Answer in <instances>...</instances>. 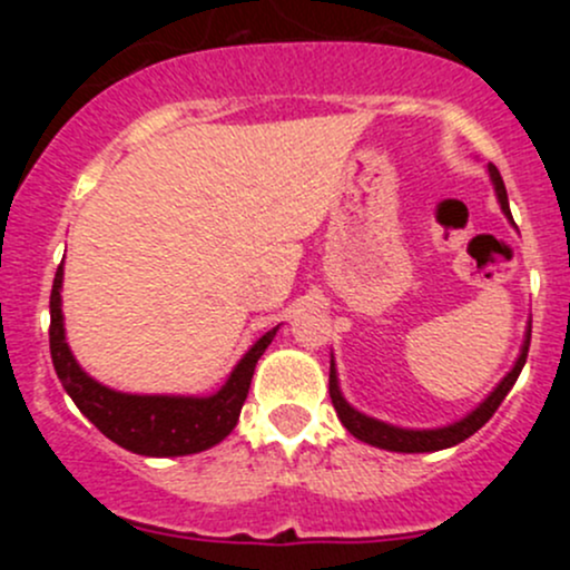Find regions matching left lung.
Wrapping results in <instances>:
<instances>
[{
    "mask_svg": "<svg viewBox=\"0 0 570 570\" xmlns=\"http://www.w3.org/2000/svg\"><path fill=\"white\" fill-rule=\"evenodd\" d=\"M488 174H491L493 189H497L499 206H502V212L508 215V220H513V215H510V204H508V189H504L502 176H499V170L493 168V165H488ZM527 353H530V331H527L519 361H515L513 370L502 377V383H499V386L493 389V392L488 394L485 400L469 413V416H463L461 422L446 424V428H435V430L394 428V424H386L381 422V419H372L366 416V413L355 411V407L344 400L342 392H338V377H336V366H333V361H331V383H327V389H331V402L333 407H336L342 424L355 435V439L364 441V444L381 446V450H389V452H439V450H446V446L461 444V441L469 439V435H474L476 430H480L482 424L497 413V407L502 405V400L508 396L510 389H513V383L519 381L521 370H524L527 364Z\"/></svg>",
    "mask_w": 570,
    "mask_h": 570,
    "instance_id": "obj_1",
    "label": "left lung"
}]
</instances>
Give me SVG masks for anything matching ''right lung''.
Segmentation results:
<instances>
[{
	"instance_id": "add662e5",
	"label": "right lung",
	"mask_w": 570,
	"mask_h": 570,
	"mask_svg": "<svg viewBox=\"0 0 570 570\" xmlns=\"http://www.w3.org/2000/svg\"><path fill=\"white\" fill-rule=\"evenodd\" d=\"M62 264L57 267L49 297V347L51 364L68 396L79 411L124 450L146 458L195 455L220 444L237 428L239 411L248 400L256 361L273 342L275 331L264 333L248 353L239 358L220 392L209 396H168V394H124L101 386L73 358L62 327Z\"/></svg>"
}]
</instances>
